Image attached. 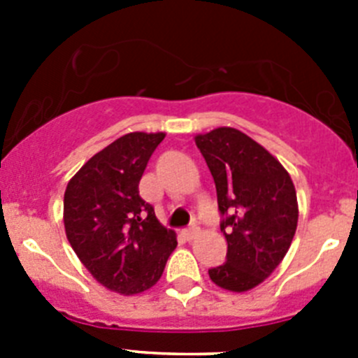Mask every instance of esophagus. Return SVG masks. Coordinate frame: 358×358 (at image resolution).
I'll return each mask as SVG.
<instances>
[{
  "label": "esophagus",
  "mask_w": 358,
  "mask_h": 358,
  "mask_svg": "<svg viewBox=\"0 0 358 358\" xmlns=\"http://www.w3.org/2000/svg\"><path fill=\"white\" fill-rule=\"evenodd\" d=\"M197 233H199V227L192 226V227H188V229L182 231V236H185L186 240H194L195 236H197Z\"/></svg>",
  "instance_id": "34e87169"
}]
</instances>
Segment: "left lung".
I'll return each instance as SVG.
<instances>
[{
	"label": "left lung",
	"mask_w": 358,
	"mask_h": 358,
	"mask_svg": "<svg viewBox=\"0 0 358 358\" xmlns=\"http://www.w3.org/2000/svg\"><path fill=\"white\" fill-rule=\"evenodd\" d=\"M217 188L226 264L210 268L215 285L245 292L281 264L297 227V197L289 172L248 134L231 127L195 136Z\"/></svg>",
	"instance_id": "8db88e82"
}]
</instances>
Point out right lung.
Instances as JSON below:
<instances>
[{
  "mask_svg": "<svg viewBox=\"0 0 358 358\" xmlns=\"http://www.w3.org/2000/svg\"><path fill=\"white\" fill-rule=\"evenodd\" d=\"M164 132H129L94 154L64 194L66 236L91 276L113 292L159 281L177 240L140 197V179Z\"/></svg>",
  "mask_w": 358,
  "mask_h": 358,
  "instance_id": "1",
  "label": "right lung"
}]
</instances>
